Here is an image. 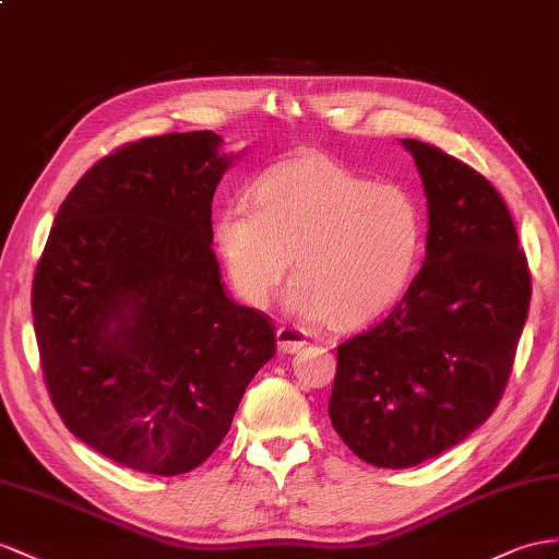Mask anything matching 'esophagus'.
Here are the masks:
<instances>
[{
	"label": "esophagus",
	"mask_w": 559,
	"mask_h": 559,
	"mask_svg": "<svg viewBox=\"0 0 559 559\" xmlns=\"http://www.w3.org/2000/svg\"><path fill=\"white\" fill-rule=\"evenodd\" d=\"M276 340H278L281 352H288V354H295L307 345V335L302 328L297 325H281L276 331Z\"/></svg>",
	"instance_id": "obj_1"
}]
</instances>
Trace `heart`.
<instances>
[{
	"mask_svg": "<svg viewBox=\"0 0 559 559\" xmlns=\"http://www.w3.org/2000/svg\"><path fill=\"white\" fill-rule=\"evenodd\" d=\"M212 236L238 295L269 307L288 274L299 317L359 328L406 290L423 254L418 198L373 183L325 153H302L252 183L250 205L217 210Z\"/></svg>",
	"mask_w": 559,
	"mask_h": 559,
	"instance_id": "b5f03b06",
	"label": "heart"
}]
</instances>
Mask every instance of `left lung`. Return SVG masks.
<instances>
[{
  "mask_svg": "<svg viewBox=\"0 0 559 559\" xmlns=\"http://www.w3.org/2000/svg\"><path fill=\"white\" fill-rule=\"evenodd\" d=\"M427 195V250L402 302L337 347L328 416L376 467H413L486 423L506 392L532 299L518 228L493 183L404 139Z\"/></svg>",
  "mask_w": 559,
  "mask_h": 559,
  "instance_id": "left-lung-1",
  "label": "left lung"
}]
</instances>
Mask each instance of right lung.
Masks as SVG:
<instances>
[{
    "label": "right lung",
    "mask_w": 559,
    "mask_h": 559,
    "mask_svg": "<svg viewBox=\"0 0 559 559\" xmlns=\"http://www.w3.org/2000/svg\"><path fill=\"white\" fill-rule=\"evenodd\" d=\"M212 132L102 157L56 214L33 281L41 373L78 439L175 477L205 463L276 354L264 311L226 295L212 198L231 165Z\"/></svg>",
    "instance_id": "obj_1"
}]
</instances>
